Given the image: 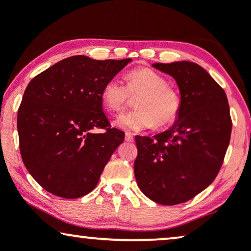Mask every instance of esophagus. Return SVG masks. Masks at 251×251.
<instances>
[{
    "instance_id": "esophagus-1",
    "label": "esophagus",
    "mask_w": 251,
    "mask_h": 251,
    "mask_svg": "<svg viewBox=\"0 0 251 251\" xmlns=\"http://www.w3.org/2000/svg\"><path fill=\"white\" fill-rule=\"evenodd\" d=\"M126 142H133V135L131 132H126Z\"/></svg>"
}]
</instances>
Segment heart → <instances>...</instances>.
Returning a JSON list of instances; mask_svg holds the SVG:
<instances>
[{
  "mask_svg": "<svg viewBox=\"0 0 251 251\" xmlns=\"http://www.w3.org/2000/svg\"><path fill=\"white\" fill-rule=\"evenodd\" d=\"M130 96L135 97L137 109L120 115L115 121L119 128L142 131L154 126L163 129L176 122L180 113L181 98L177 89L167 84L162 75L149 67L136 68L126 75V85L113 77L101 89V101L108 111L121 112Z\"/></svg>",
  "mask_w": 251,
  "mask_h": 251,
  "instance_id": "obj_1",
  "label": "heart"
}]
</instances>
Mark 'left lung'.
<instances>
[{"instance_id": "obj_1", "label": "left lung", "mask_w": 251, "mask_h": 251, "mask_svg": "<svg viewBox=\"0 0 251 251\" xmlns=\"http://www.w3.org/2000/svg\"><path fill=\"white\" fill-rule=\"evenodd\" d=\"M176 80L181 108L175 125L157 135L136 136L135 177L160 204L184 203L210 185L221 170L232 131L227 97L200 65L153 64Z\"/></svg>"}]
</instances>
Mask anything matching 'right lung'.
Instances as JSON below:
<instances>
[{
    "instance_id": "add662e5",
    "label": "right lung",
    "mask_w": 251,
    "mask_h": 251,
    "mask_svg": "<svg viewBox=\"0 0 251 251\" xmlns=\"http://www.w3.org/2000/svg\"><path fill=\"white\" fill-rule=\"evenodd\" d=\"M131 59L73 56L36 75L17 116L23 162L49 193L77 199L98 184L125 132L112 128L101 107V89ZM102 128L95 134L92 129Z\"/></svg>"
}]
</instances>
